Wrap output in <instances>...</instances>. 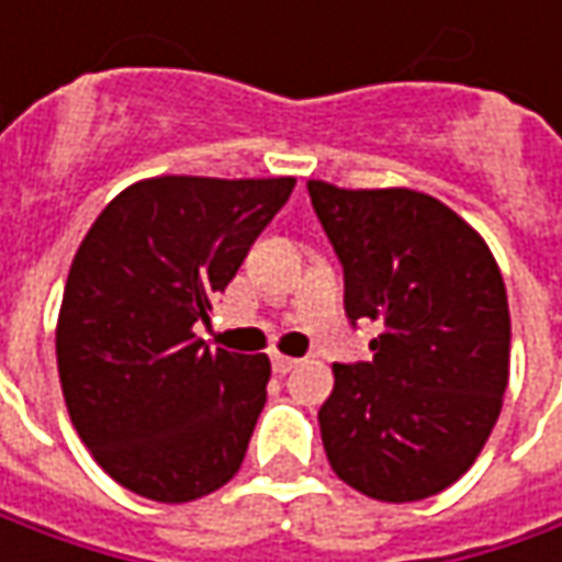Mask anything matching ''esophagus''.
Instances as JSON below:
<instances>
[{
  "label": "esophagus",
  "instance_id": "1",
  "mask_svg": "<svg viewBox=\"0 0 562 562\" xmlns=\"http://www.w3.org/2000/svg\"><path fill=\"white\" fill-rule=\"evenodd\" d=\"M296 366H300V359L284 357V353H271V369H274L278 375H288V372H293Z\"/></svg>",
  "mask_w": 562,
  "mask_h": 562
}]
</instances>
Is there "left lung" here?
I'll return each instance as SVG.
<instances>
[{
  "mask_svg": "<svg viewBox=\"0 0 562 562\" xmlns=\"http://www.w3.org/2000/svg\"><path fill=\"white\" fill-rule=\"evenodd\" d=\"M306 187L344 266V310L353 325H381L369 362H335V391L318 409L328 463L366 497L425 501L475 463L501 416L509 378L501 269L428 193Z\"/></svg>",
  "mask_w": 562,
  "mask_h": 562,
  "instance_id": "obj_1",
  "label": "left lung"
}]
</instances>
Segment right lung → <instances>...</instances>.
Listing matches in <instances>:
<instances>
[{
	"instance_id": "1",
	"label": "right lung",
	"mask_w": 562,
	"mask_h": 562,
	"mask_svg": "<svg viewBox=\"0 0 562 562\" xmlns=\"http://www.w3.org/2000/svg\"><path fill=\"white\" fill-rule=\"evenodd\" d=\"M293 178L165 175L121 190L77 249L55 328L80 441L119 485L187 504L234 479L266 406V353L209 350V322Z\"/></svg>"
}]
</instances>
